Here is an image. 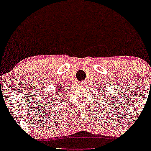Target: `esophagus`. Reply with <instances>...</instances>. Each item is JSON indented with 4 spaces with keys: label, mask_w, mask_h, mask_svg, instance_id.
<instances>
[{
    "label": "esophagus",
    "mask_w": 151,
    "mask_h": 151,
    "mask_svg": "<svg viewBox=\"0 0 151 151\" xmlns=\"http://www.w3.org/2000/svg\"><path fill=\"white\" fill-rule=\"evenodd\" d=\"M83 82H81L80 83V85H83Z\"/></svg>",
    "instance_id": "obj_1"
}]
</instances>
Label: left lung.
<instances>
[{"label":"left lung","mask_w":151,"mask_h":151,"mask_svg":"<svg viewBox=\"0 0 151 151\" xmlns=\"http://www.w3.org/2000/svg\"><path fill=\"white\" fill-rule=\"evenodd\" d=\"M105 90H106V89H104V88H101V92H103V94L106 95V96H105V97H108V96H109V97H110L109 91H106H106H105ZM107 91H108V90H107ZM111 102H112V101H111ZM113 102H114V101H113Z\"/></svg>","instance_id":"obj_1"}]
</instances>
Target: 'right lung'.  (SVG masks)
<instances>
[{"instance_id":"right-lung-1","label":"right lung","mask_w":151,"mask_h":151,"mask_svg":"<svg viewBox=\"0 0 151 151\" xmlns=\"http://www.w3.org/2000/svg\"><path fill=\"white\" fill-rule=\"evenodd\" d=\"M55 92H53V91H51V93L49 92L48 91H46L45 90V91H43V94H42V96H43V102L44 103L45 102V105L46 106H48V105L50 103L52 105H54L55 104V103H60L62 99H63L64 98H65V91L64 90L63 88V86H61L60 84L57 85L56 86H55ZM55 93H57V94H61V97L60 98H58L55 97V95L53 94ZM50 102V103H49V102Z\"/></svg>"}]
</instances>
